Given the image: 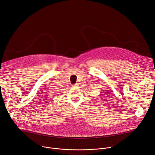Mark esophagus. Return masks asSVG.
I'll return each instance as SVG.
<instances>
[{
  "mask_svg": "<svg viewBox=\"0 0 155 155\" xmlns=\"http://www.w3.org/2000/svg\"><path fill=\"white\" fill-rule=\"evenodd\" d=\"M77 85H78V84H74V86H76V87H77Z\"/></svg>",
  "mask_w": 155,
  "mask_h": 155,
  "instance_id": "34e87169",
  "label": "esophagus"
}]
</instances>
